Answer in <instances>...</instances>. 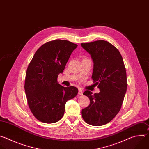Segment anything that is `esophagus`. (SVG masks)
Listing matches in <instances>:
<instances>
[{
  "label": "esophagus",
  "instance_id": "obj_1",
  "mask_svg": "<svg viewBox=\"0 0 149 149\" xmlns=\"http://www.w3.org/2000/svg\"><path fill=\"white\" fill-rule=\"evenodd\" d=\"M78 94L80 95H83V92H82L81 90H80V89H79V90Z\"/></svg>",
  "mask_w": 149,
  "mask_h": 149
}]
</instances>
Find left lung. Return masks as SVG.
<instances>
[{
    "label": "left lung",
    "instance_id": "obj_1",
    "mask_svg": "<svg viewBox=\"0 0 149 149\" xmlns=\"http://www.w3.org/2000/svg\"><path fill=\"white\" fill-rule=\"evenodd\" d=\"M81 46L92 56V78L100 89L99 93L94 95L90 91L83 93L90 99V104L82 109V117L88 125L102 126L120 110L127 90L125 66L119 51L107 41L100 40Z\"/></svg>",
    "mask_w": 149,
    "mask_h": 149
}]
</instances>
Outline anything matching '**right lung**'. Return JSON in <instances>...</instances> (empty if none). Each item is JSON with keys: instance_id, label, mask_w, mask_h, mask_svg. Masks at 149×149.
<instances>
[{"instance_id": "right-lung-1", "label": "right lung", "mask_w": 149, "mask_h": 149, "mask_svg": "<svg viewBox=\"0 0 149 149\" xmlns=\"http://www.w3.org/2000/svg\"><path fill=\"white\" fill-rule=\"evenodd\" d=\"M77 45L57 39L41 46L27 67L24 90L28 106L37 119L53 123L62 118L68 100L74 98L78 89L57 83L72 52Z\"/></svg>"}]
</instances>
